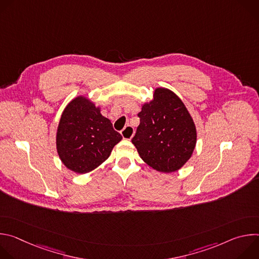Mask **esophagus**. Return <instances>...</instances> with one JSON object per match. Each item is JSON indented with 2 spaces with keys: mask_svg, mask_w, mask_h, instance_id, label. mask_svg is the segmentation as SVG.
Listing matches in <instances>:
<instances>
[{
  "mask_svg": "<svg viewBox=\"0 0 259 259\" xmlns=\"http://www.w3.org/2000/svg\"><path fill=\"white\" fill-rule=\"evenodd\" d=\"M121 135H122V137H123L124 139L130 140V139L133 137V135H134V129H133V127H131V126H126V127L121 131Z\"/></svg>",
  "mask_w": 259,
  "mask_h": 259,
  "instance_id": "obj_1",
  "label": "esophagus"
}]
</instances>
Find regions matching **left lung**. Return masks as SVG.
I'll use <instances>...</instances> for the list:
<instances>
[{
	"mask_svg": "<svg viewBox=\"0 0 259 259\" xmlns=\"http://www.w3.org/2000/svg\"><path fill=\"white\" fill-rule=\"evenodd\" d=\"M140 124L132 143L144 163L163 173L178 171L191 159L197 143L195 122L182 100L158 87L141 104Z\"/></svg>",
	"mask_w": 259,
	"mask_h": 259,
	"instance_id": "1",
	"label": "left lung"
}]
</instances>
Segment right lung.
<instances>
[{"instance_id":"add662e5","label":"right lung","mask_w":259,"mask_h":259,"mask_svg":"<svg viewBox=\"0 0 259 259\" xmlns=\"http://www.w3.org/2000/svg\"><path fill=\"white\" fill-rule=\"evenodd\" d=\"M101 107L90 98L79 95L71 99L61 114L56 150L62 164L70 171L85 174L97 169L122 140Z\"/></svg>"}]
</instances>
